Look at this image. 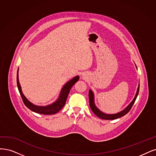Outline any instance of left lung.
<instances>
[{
  "label": "left lung",
  "mask_w": 156,
  "mask_h": 156,
  "mask_svg": "<svg viewBox=\"0 0 156 156\" xmlns=\"http://www.w3.org/2000/svg\"><path fill=\"white\" fill-rule=\"evenodd\" d=\"M136 66V65H135ZM137 68V67H136ZM139 84L138 85V87L137 89V92L136 94H135V96L133 98L132 101L130 102L128 105H127L123 110H122L121 112H120L117 113H115V114H107L105 113L104 112H102L96 106V105L94 104V93L93 92L92 90L90 89L89 92V105L90 108H91V110L93 111V112L97 115V117H98L99 118L102 119H105V120H114L120 117H122L126 114H127L131 109L132 107L133 106V105L136 100L137 95L139 94Z\"/></svg>",
  "instance_id": "left-lung-1"
}]
</instances>
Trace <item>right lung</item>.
<instances>
[{
    "instance_id": "add662e5",
    "label": "right lung",
    "mask_w": 156,
    "mask_h": 156,
    "mask_svg": "<svg viewBox=\"0 0 156 156\" xmlns=\"http://www.w3.org/2000/svg\"><path fill=\"white\" fill-rule=\"evenodd\" d=\"M19 69L17 71V87L19 89V91L20 93V94L22 97L23 101L26 106L31 110V111L43 115H52L58 113L59 111L61 110V109L64 106V105L66 102V100L67 98V97L69 95V93L70 92L71 87L73 85L76 83L80 78L79 76H74L71 80H70L66 83H65L63 87L61 89L58 98L56 101L54 102L53 103L48 104L47 105H35L31 102H30L29 100L27 98V97L24 96L23 91L21 86L20 85L19 80Z\"/></svg>"
}]
</instances>
